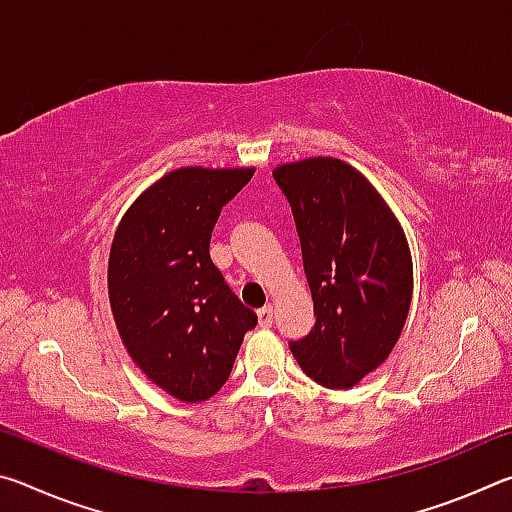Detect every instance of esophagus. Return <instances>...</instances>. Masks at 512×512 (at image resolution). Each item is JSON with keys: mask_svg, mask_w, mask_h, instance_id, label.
Masks as SVG:
<instances>
[{"mask_svg": "<svg viewBox=\"0 0 512 512\" xmlns=\"http://www.w3.org/2000/svg\"><path fill=\"white\" fill-rule=\"evenodd\" d=\"M257 316H259V323H262L264 327L271 325L273 323V305H264L257 311Z\"/></svg>", "mask_w": 512, "mask_h": 512, "instance_id": "1", "label": "esophagus"}]
</instances>
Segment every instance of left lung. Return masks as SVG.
<instances>
[{
    "instance_id": "8db88e82",
    "label": "left lung",
    "mask_w": 512,
    "mask_h": 512,
    "mask_svg": "<svg viewBox=\"0 0 512 512\" xmlns=\"http://www.w3.org/2000/svg\"><path fill=\"white\" fill-rule=\"evenodd\" d=\"M273 178L296 221L316 318L289 348L316 384L350 388L388 359L409 314L404 232L368 180L341 160L284 164Z\"/></svg>"
}]
</instances>
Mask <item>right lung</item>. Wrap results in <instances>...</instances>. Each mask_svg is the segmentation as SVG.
<instances>
[{
    "label": "right lung",
    "mask_w": 512,
    "mask_h": 512,
    "mask_svg": "<svg viewBox=\"0 0 512 512\" xmlns=\"http://www.w3.org/2000/svg\"><path fill=\"white\" fill-rule=\"evenodd\" d=\"M253 173L171 171L137 198L112 241L108 289L121 341L146 377L183 402L221 391L257 325L210 257L223 205Z\"/></svg>",
    "instance_id": "1"
}]
</instances>
